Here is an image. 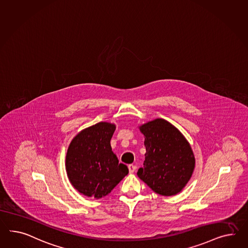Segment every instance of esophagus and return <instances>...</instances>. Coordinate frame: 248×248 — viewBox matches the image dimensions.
<instances>
[{"mask_svg":"<svg viewBox=\"0 0 248 248\" xmlns=\"http://www.w3.org/2000/svg\"><path fill=\"white\" fill-rule=\"evenodd\" d=\"M127 167H128L129 172H134V171H136V169H137V166L134 165H128Z\"/></svg>","mask_w":248,"mask_h":248,"instance_id":"obj_1","label":"esophagus"}]
</instances>
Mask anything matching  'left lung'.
<instances>
[{
	"instance_id": "8db88e82",
	"label": "left lung",
	"mask_w": 248,
	"mask_h": 248,
	"mask_svg": "<svg viewBox=\"0 0 248 248\" xmlns=\"http://www.w3.org/2000/svg\"><path fill=\"white\" fill-rule=\"evenodd\" d=\"M145 136V161L138 176L163 196L175 195L189 182L195 165L191 146L170 122L156 119L140 127Z\"/></svg>"
}]
</instances>
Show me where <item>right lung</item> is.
<instances>
[{
  "mask_svg": "<svg viewBox=\"0 0 248 248\" xmlns=\"http://www.w3.org/2000/svg\"><path fill=\"white\" fill-rule=\"evenodd\" d=\"M115 125L100 122L81 131L68 147L65 168L72 185L84 196L101 199L128 173L111 150Z\"/></svg>",
  "mask_w": 248,
  "mask_h": 248,
  "instance_id": "1",
  "label": "right lung"
}]
</instances>
